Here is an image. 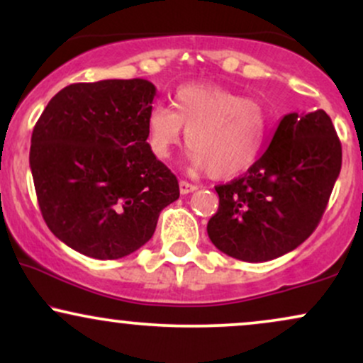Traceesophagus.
Listing matches in <instances>:
<instances>
[{"mask_svg":"<svg viewBox=\"0 0 363 363\" xmlns=\"http://www.w3.org/2000/svg\"><path fill=\"white\" fill-rule=\"evenodd\" d=\"M196 189H198V186L191 184V182H187V181L179 182V191H181V194H189V193H193V191H196Z\"/></svg>","mask_w":363,"mask_h":363,"instance_id":"1","label":"esophagus"}]
</instances>
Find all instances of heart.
<instances>
[{"mask_svg":"<svg viewBox=\"0 0 363 363\" xmlns=\"http://www.w3.org/2000/svg\"><path fill=\"white\" fill-rule=\"evenodd\" d=\"M269 116L264 106L213 83H187L174 94V109L157 104L147 116V140L160 160L184 141L191 165L213 179H234L259 158Z\"/></svg>","mask_w":363,"mask_h":363,"instance_id":"b5f03b06","label":"heart"}]
</instances>
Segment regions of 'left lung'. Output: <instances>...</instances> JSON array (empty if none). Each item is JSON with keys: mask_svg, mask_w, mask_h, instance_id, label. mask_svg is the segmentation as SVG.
I'll return each mask as SVG.
<instances>
[{"mask_svg": "<svg viewBox=\"0 0 363 363\" xmlns=\"http://www.w3.org/2000/svg\"><path fill=\"white\" fill-rule=\"evenodd\" d=\"M341 170V143L323 109L283 116L269 147L245 172L216 186L208 222L216 249L247 262L294 251L315 230Z\"/></svg>", "mask_w": 363, "mask_h": 363, "instance_id": "8db88e82", "label": "left lung"}]
</instances>
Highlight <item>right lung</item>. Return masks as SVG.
Segmentation results:
<instances>
[{
  "mask_svg": "<svg viewBox=\"0 0 363 363\" xmlns=\"http://www.w3.org/2000/svg\"><path fill=\"white\" fill-rule=\"evenodd\" d=\"M157 89L143 78L73 83L49 101L34 133L30 170L49 230L74 251L119 259L152 239L176 176L147 141Z\"/></svg>",
  "mask_w": 363,
  "mask_h": 363,
  "instance_id": "add662e5",
  "label": "right lung"
}]
</instances>
